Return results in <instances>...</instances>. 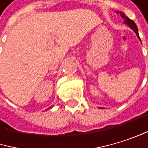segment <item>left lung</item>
I'll list each match as a JSON object with an SVG mask.
<instances>
[{
  "label": "left lung",
  "instance_id": "obj_1",
  "mask_svg": "<svg viewBox=\"0 0 148 148\" xmlns=\"http://www.w3.org/2000/svg\"><path fill=\"white\" fill-rule=\"evenodd\" d=\"M117 14H119V11L117 12ZM120 14H121V16L124 19V23H126L127 25H128L134 32H135V34H137V36L140 38V36H139V33H138V28H137V26H136V24L134 23V21H132V20H130L127 16H126L125 15V14L124 13H122V12H120Z\"/></svg>",
  "mask_w": 148,
  "mask_h": 148
}]
</instances>
